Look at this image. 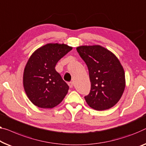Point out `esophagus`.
Listing matches in <instances>:
<instances>
[{
  "mask_svg": "<svg viewBox=\"0 0 146 146\" xmlns=\"http://www.w3.org/2000/svg\"><path fill=\"white\" fill-rule=\"evenodd\" d=\"M68 85L69 86L70 88H73V82H69L68 83Z\"/></svg>",
  "mask_w": 146,
  "mask_h": 146,
  "instance_id": "esophagus-1",
  "label": "esophagus"
}]
</instances>
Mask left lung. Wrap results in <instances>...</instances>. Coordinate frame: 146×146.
Wrapping results in <instances>:
<instances>
[{
    "instance_id": "obj_1",
    "label": "left lung",
    "mask_w": 146,
    "mask_h": 146,
    "mask_svg": "<svg viewBox=\"0 0 146 146\" xmlns=\"http://www.w3.org/2000/svg\"><path fill=\"white\" fill-rule=\"evenodd\" d=\"M77 50L88 69L91 89L84 97L87 104L98 111L113 107L126 86L125 71L120 61L100 45L80 46Z\"/></svg>"
}]
</instances>
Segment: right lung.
I'll list each match as a JSON object with an SVG mask.
<instances>
[{"label": "right lung", "mask_w": 146, "mask_h": 146, "mask_svg": "<svg viewBox=\"0 0 146 146\" xmlns=\"http://www.w3.org/2000/svg\"><path fill=\"white\" fill-rule=\"evenodd\" d=\"M66 44L48 43L36 49L25 65L23 84L28 98L40 108H53L62 102L69 86L56 71L61 58L72 50Z\"/></svg>", "instance_id": "add662e5"}]
</instances>
